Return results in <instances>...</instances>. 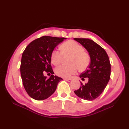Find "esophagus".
<instances>
[{"mask_svg":"<svg viewBox=\"0 0 129 129\" xmlns=\"http://www.w3.org/2000/svg\"><path fill=\"white\" fill-rule=\"evenodd\" d=\"M64 80H65V81H70L71 80H72V79H67V78H64Z\"/></svg>","mask_w":129,"mask_h":129,"instance_id":"1","label":"esophagus"}]
</instances>
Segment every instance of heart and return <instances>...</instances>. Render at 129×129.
<instances>
[{"instance_id":"obj_1","label":"heart","mask_w":129,"mask_h":129,"mask_svg":"<svg viewBox=\"0 0 129 129\" xmlns=\"http://www.w3.org/2000/svg\"><path fill=\"white\" fill-rule=\"evenodd\" d=\"M71 55L69 66L61 65L55 69V73L60 77L68 78L74 75L78 72L84 71L89 67L90 56L84 51L80 44L74 40H69L61 45V51L54 49L51 53V61L54 65H57L62 61L63 56Z\"/></svg>"}]
</instances>
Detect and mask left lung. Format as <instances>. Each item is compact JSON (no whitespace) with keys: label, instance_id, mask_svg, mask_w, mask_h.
<instances>
[{"label":"left lung","instance_id":"left-lung-1","mask_svg":"<svg viewBox=\"0 0 129 129\" xmlns=\"http://www.w3.org/2000/svg\"><path fill=\"white\" fill-rule=\"evenodd\" d=\"M80 43L90 56V64L87 69L82 73L80 78L83 80L88 78L87 83L75 90V94L86 100H93L101 94L110 80L111 65L108 54L104 49L92 40L85 38H74Z\"/></svg>","mask_w":129,"mask_h":129}]
</instances>
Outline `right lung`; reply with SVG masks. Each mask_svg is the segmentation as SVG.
<instances>
[{
    "mask_svg": "<svg viewBox=\"0 0 129 129\" xmlns=\"http://www.w3.org/2000/svg\"><path fill=\"white\" fill-rule=\"evenodd\" d=\"M65 38L43 36L33 41L23 51L21 60L20 74L24 89L31 98L43 100L56 90L62 78L53 75L51 66V53ZM45 72L52 74L46 79Z\"/></svg>",
    "mask_w": 129,
    "mask_h": 129,
    "instance_id": "add662e5",
    "label": "right lung"
}]
</instances>
